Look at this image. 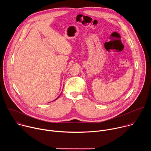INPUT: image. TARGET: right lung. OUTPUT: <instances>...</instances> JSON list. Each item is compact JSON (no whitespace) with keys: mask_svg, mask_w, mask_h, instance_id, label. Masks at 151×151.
<instances>
[{"mask_svg":"<svg viewBox=\"0 0 151 151\" xmlns=\"http://www.w3.org/2000/svg\"><path fill=\"white\" fill-rule=\"evenodd\" d=\"M60 96H58V97H57V99H55V100H57V99H58V97H60Z\"/></svg>","mask_w":151,"mask_h":151,"instance_id":"right-lung-1","label":"right lung"}]
</instances>
